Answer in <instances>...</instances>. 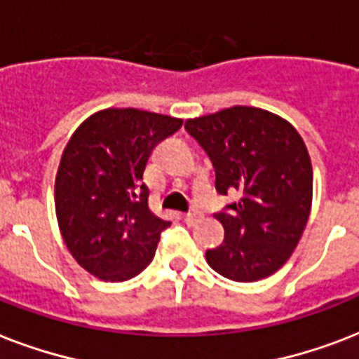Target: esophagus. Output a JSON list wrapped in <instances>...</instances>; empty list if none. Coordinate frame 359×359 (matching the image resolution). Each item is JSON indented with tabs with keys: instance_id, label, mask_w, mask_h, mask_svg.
Returning a JSON list of instances; mask_svg holds the SVG:
<instances>
[{
	"instance_id": "obj_1",
	"label": "esophagus",
	"mask_w": 359,
	"mask_h": 359,
	"mask_svg": "<svg viewBox=\"0 0 359 359\" xmlns=\"http://www.w3.org/2000/svg\"><path fill=\"white\" fill-rule=\"evenodd\" d=\"M197 218H199V212H188V214H184V222L188 225L196 224Z\"/></svg>"
}]
</instances>
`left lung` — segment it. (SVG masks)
<instances>
[{
    "instance_id": "left-lung-1",
    "label": "left lung",
    "mask_w": 359,
    "mask_h": 359,
    "mask_svg": "<svg viewBox=\"0 0 359 359\" xmlns=\"http://www.w3.org/2000/svg\"><path fill=\"white\" fill-rule=\"evenodd\" d=\"M184 128L210 158L216 191L238 196L214 214L225 238L207 250L208 264L242 283L272 276L298 245L311 210L306 143L292 124L248 106L186 121Z\"/></svg>"
}]
</instances>
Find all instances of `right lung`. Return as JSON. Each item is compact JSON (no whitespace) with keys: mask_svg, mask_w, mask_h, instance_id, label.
I'll return each instance as SVG.
<instances>
[{"mask_svg":"<svg viewBox=\"0 0 359 359\" xmlns=\"http://www.w3.org/2000/svg\"><path fill=\"white\" fill-rule=\"evenodd\" d=\"M182 121L141 109H104L80 124L67 143L55 214L78 264L104 281H126L152 261L169 222L149 208L143 182L152 149Z\"/></svg>","mask_w":359,"mask_h":359,"instance_id":"1","label":"right lung"}]
</instances>
